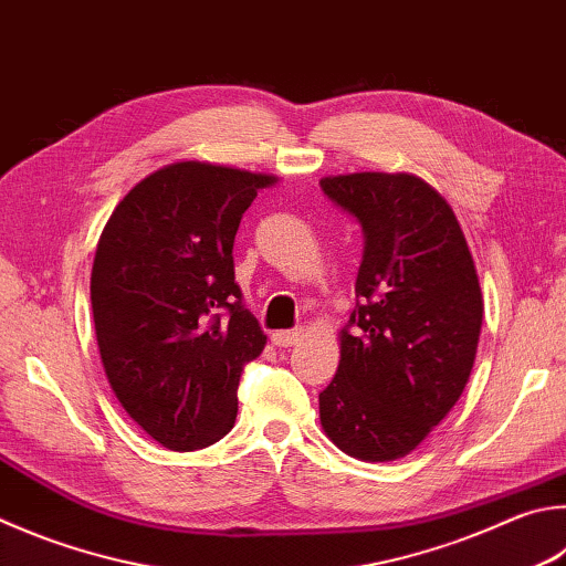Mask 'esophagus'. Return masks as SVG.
I'll return each mask as SVG.
<instances>
[{
    "mask_svg": "<svg viewBox=\"0 0 566 566\" xmlns=\"http://www.w3.org/2000/svg\"><path fill=\"white\" fill-rule=\"evenodd\" d=\"M304 338V328H290V332H276L272 334V342L280 346V348H286V346H296Z\"/></svg>",
    "mask_w": 566,
    "mask_h": 566,
    "instance_id": "1",
    "label": "esophagus"
}]
</instances>
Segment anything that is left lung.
Returning <instances> with one entry per match:
<instances>
[{
	"label": "left lung",
	"instance_id": "1",
	"mask_svg": "<svg viewBox=\"0 0 566 566\" xmlns=\"http://www.w3.org/2000/svg\"><path fill=\"white\" fill-rule=\"evenodd\" d=\"M318 185L364 230L358 302L318 418L346 455L398 460L450 413L470 378L482 326L475 262L453 208L426 180L352 172Z\"/></svg>",
	"mask_w": 566,
	"mask_h": 566
}]
</instances>
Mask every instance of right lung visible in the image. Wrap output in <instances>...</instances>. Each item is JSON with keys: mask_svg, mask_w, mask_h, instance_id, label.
Listing matches in <instances>:
<instances>
[{"mask_svg": "<svg viewBox=\"0 0 566 566\" xmlns=\"http://www.w3.org/2000/svg\"><path fill=\"white\" fill-rule=\"evenodd\" d=\"M274 176L180 160L150 172L101 232L91 270L96 342L113 394L163 448L218 443L238 418L244 364L266 336L244 310L232 244Z\"/></svg>", "mask_w": 566, "mask_h": 566, "instance_id": "right-lung-1", "label": "right lung"}]
</instances>
